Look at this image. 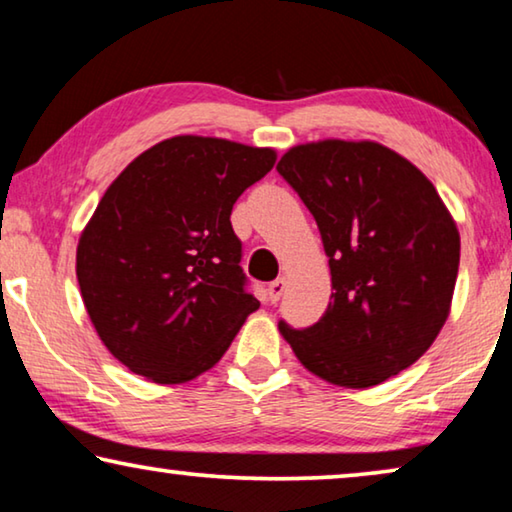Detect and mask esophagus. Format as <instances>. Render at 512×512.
<instances>
[{
	"mask_svg": "<svg viewBox=\"0 0 512 512\" xmlns=\"http://www.w3.org/2000/svg\"><path fill=\"white\" fill-rule=\"evenodd\" d=\"M282 292H285V278H278V280H273L271 285H269V301H271V303L280 301Z\"/></svg>",
	"mask_w": 512,
	"mask_h": 512,
	"instance_id": "obj_1",
	"label": "esophagus"
}]
</instances>
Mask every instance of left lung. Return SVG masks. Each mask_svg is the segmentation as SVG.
<instances>
[{
  "mask_svg": "<svg viewBox=\"0 0 512 512\" xmlns=\"http://www.w3.org/2000/svg\"><path fill=\"white\" fill-rule=\"evenodd\" d=\"M276 170L315 216L331 269L324 317L278 324L312 375L370 388L407 370L446 324L460 232L432 181L370 140L296 144Z\"/></svg>",
  "mask_w": 512,
  "mask_h": 512,
  "instance_id": "obj_1",
  "label": "left lung"
}]
</instances>
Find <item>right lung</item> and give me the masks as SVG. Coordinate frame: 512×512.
I'll return each mask as SVG.
<instances>
[{
    "label": "right lung",
    "mask_w": 512,
    "mask_h": 512,
    "mask_svg": "<svg viewBox=\"0 0 512 512\" xmlns=\"http://www.w3.org/2000/svg\"><path fill=\"white\" fill-rule=\"evenodd\" d=\"M276 151L177 135L110 183L80 234L75 273L108 352L156 384L213 368L259 301L246 292L234 202Z\"/></svg>",
    "instance_id": "1"
}]
</instances>
